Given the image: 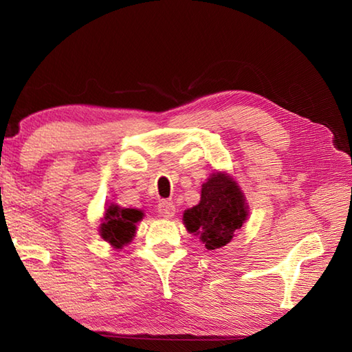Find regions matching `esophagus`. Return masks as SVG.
<instances>
[{
	"instance_id": "34e87169",
	"label": "esophagus",
	"mask_w": 352,
	"mask_h": 352,
	"mask_svg": "<svg viewBox=\"0 0 352 352\" xmlns=\"http://www.w3.org/2000/svg\"><path fill=\"white\" fill-rule=\"evenodd\" d=\"M157 212L163 218H172L175 214V206L169 203V201H160L159 206H157Z\"/></svg>"
}]
</instances>
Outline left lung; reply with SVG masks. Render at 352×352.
<instances>
[{
	"mask_svg": "<svg viewBox=\"0 0 352 352\" xmlns=\"http://www.w3.org/2000/svg\"><path fill=\"white\" fill-rule=\"evenodd\" d=\"M246 216L248 206L237 183L223 172H213L201 189L199 204L184 212L183 222L212 251L231 242Z\"/></svg>",
	"mask_w": 352,
	"mask_h": 352,
	"instance_id": "obj_1",
	"label": "left lung"
}]
</instances>
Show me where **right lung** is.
<instances>
[{
	"mask_svg": "<svg viewBox=\"0 0 352 352\" xmlns=\"http://www.w3.org/2000/svg\"><path fill=\"white\" fill-rule=\"evenodd\" d=\"M142 218H144V213L136 208H122L116 204H110L104 213L100 234L113 248L121 250L122 246L133 241L136 223Z\"/></svg>",
	"mask_w": 352,
	"mask_h": 352,
	"instance_id": "add662e5",
	"label": "right lung"
}]
</instances>
